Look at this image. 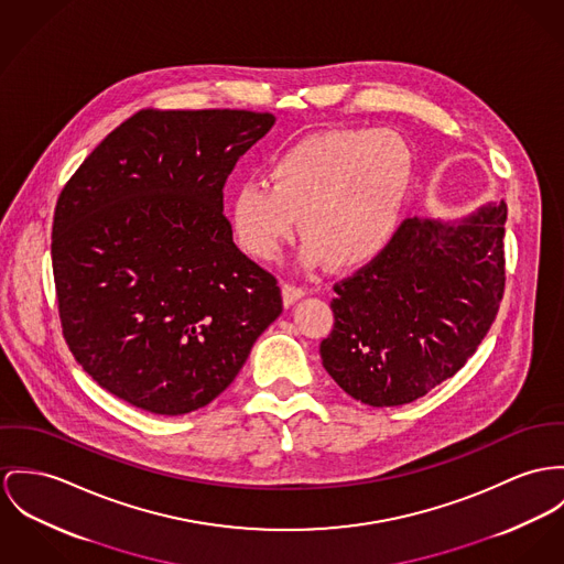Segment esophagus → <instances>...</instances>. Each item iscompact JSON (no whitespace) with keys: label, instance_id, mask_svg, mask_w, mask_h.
Segmentation results:
<instances>
[{"label":"esophagus","instance_id":"esophagus-1","mask_svg":"<svg viewBox=\"0 0 564 564\" xmlns=\"http://www.w3.org/2000/svg\"><path fill=\"white\" fill-rule=\"evenodd\" d=\"M304 294H306V290H304L303 285H296V283H283V303L294 304L296 301H301Z\"/></svg>","mask_w":564,"mask_h":564}]
</instances>
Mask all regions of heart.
<instances>
[{
  "label": "heart",
  "mask_w": 564,
  "mask_h": 564,
  "mask_svg": "<svg viewBox=\"0 0 564 564\" xmlns=\"http://www.w3.org/2000/svg\"><path fill=\"white\" fill-rule=\"evenodd\" d=\"M412 170V148L394 130L304 134L272 159V185L247 177L234 186L236 240L253 258L272 260L303 217L306 260L362 268L382 258L397 238Z\"/></svg>",
  "instance_id": "1"
}]
</instances>
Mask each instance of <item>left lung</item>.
Listing matches in <instances>:
<instances>
[{"instance_id":"obj_1","label":"left lung","mask_w":564,"mask_h":564,"mask_svg":"<svg viewBox=\"0 0 564 564\" xmlns=\"http://www.w3.org/2000/svg\"><path fill=\"white\" fill-rule=\"evenodd\" d=\"M505 223V202L459 220L405 218L382 258L335 285V326L319 346L330 378L373 408L453 378L498 315Z\"/></svg>"}]
</instances>
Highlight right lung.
Listing matches in <instances>:
<instances>
[{"label":"right lung","mask_w":564,"mask_h":564,"mask_svg":"<svg viewBox=\"0 0 564 564\" xmlns=\"http://www.w3.org/2000/svg\"><path fill=\"white\" fill-rule=\"evenodd\" d=\"M272 113L143 109L59 193L51 260L62 333L100 387L177 416L227 389L281 315L276 279L223 215L238 159Z\"/></svg>","instance_id":"obj_1"}]
</instances>
